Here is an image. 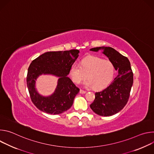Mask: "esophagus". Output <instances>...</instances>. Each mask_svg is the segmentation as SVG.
<instances>
[{
	"label": "esophagus",
	"mask_w": 154,
	"mask_h": 154,
	"mask_svg": "<svg viewBox=\"0 0 154 154\" xmlns=\"http://www.w3.org/2000/svg\"><path fill=\"white\" fill-rule=\"evenodd\" d=\"M86 92V91L83 90H80V94H85Z\"/></svg>",
	"instance_id": "34e87169"
}]
</instances>
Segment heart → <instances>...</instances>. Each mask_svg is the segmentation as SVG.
I'll return each mask as SVG.
<instances>
[{
	"label": "heart",
	"mask_w": 154,
	"mask_h": 154,
	"mask_svg": "<svg viewBox=\"0 0 154 154\" xmlns=\"http://www.w3.org/2000/svg\"><path fill=\"white\" fill-rule=\"evenodd\" d=\"M115 74V66L110 60H105L97 57L84 58L81 64L74 62L71 66L69 74L72 82L80 84L86 77L87 87H94L96 90L105 88L112 81Z\"/></svg>",
	"instance_id": "b5f03b06"
}]
</instances>
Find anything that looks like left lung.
Here are the masks:
<instances>
[{
  "instance_id": "8db88e82",
  "label": "left lung",
  "mask_w": 154,
  "mask_h": 154,
  "mask_svg": "<svg viewBox=\"0 0 154 154\" xmlns=\"http://www.w3.org/2000/svg\"><path fill=\"white\" fill-rule=\"evenodd\" d=\"M103 53L115 64L118 75L108 87L95 93V99L90 108L100 116H109L116 114L127 104L134 82V74L128 59L110 47H99L90 49Z\"/></svg>"
}]
</instances>
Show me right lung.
Segmentation results:
<instances>
[{
    "label": "right lung",
    "mask_w": 154,
    "mask_h": 154,
    "mask_svg": "<svg viewBox=\"0 0 154 154\" xmlns=\"http://www.w3.org/2000/svg\"><path fill=\"white\" fill-rule=\"evenodd\" d=\"M79 51L48 52L33 60L27 75V85L33 103L39 110L51 115L67 111L72 105L80 89L67 76L71 66L79 57ZM52 74L59 77L57 88L51 96H40L35 89V80L39 75Z\"/></svg>",
    "instance_id": "obj_1"
}]
</instances>
